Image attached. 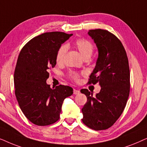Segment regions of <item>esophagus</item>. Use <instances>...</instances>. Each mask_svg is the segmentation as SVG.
I'll list each match as a JSON object with an SVG mask.
<instances>
[{"mask_svg":"<svg viewBox=\"0 0 147 147\" xmlns=\"http://www.w3.org/2000/svg\"><path fill=\"white\" fill-rule=\"evenodd\" d=\"M79 93H80L79 90H77V89H74L73 90V94H74V95H79Z\"/></svg>","mask_w":147,"mask_h":147,"instance_id":"esophagus-1","label":"esophagus"}]
</instances>
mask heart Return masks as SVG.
<instances>
[{"label":"heart","instance_id":"1","mask_svg":"<svg viewBox=\"0 0 147 147\" xmlns=\"http://www.w3.org/2000/svg\"><path fill=\"white\" fill-rule=\"evenodd\" d=\"M75 46L78 49V50L79 51L83 58L88 57V56L91 57L92 54H93V46L89 41L85 40V39H79V40H77L75 42ZM66 50H67L66 46L64 45V46L60 47L59 50H58L57 54H56V62L58 63H61L63 61L64 56H65L66 52ZM79 75L76 72L71 73V78L72 79L77 81L79 79Z\"/></svg>","mask_w":147,"mask_h":147}]
</instances>
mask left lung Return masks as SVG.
<instances>
[{"label": "left lung", "mask_w": 147, "mask_h": 147, "mask_svg": "<svg viewBox=\"0 0 147 147\" xmlns=\"http://www.w3.org/2000/svg\"><path fill=\"white\" fill-rule=\"evenodd\" d=\"M88 35L98 50L89 83H98L101 90L95 97L87 89L81 90L87 98L82 109V121L95 130H105L116 122L126 107L130 93L128 60L122 43L108 31L92 29Z\"/></svg>", "instance_id": "left-lung-1"}]
</instances>
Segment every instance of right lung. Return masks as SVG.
Returning a JSON list of instances; mask_svg holds the SVG:
<instances>
[{"instance_id": "1", "label": "right lung", "mask_w": 147, "mask_h": 147, "mask_svg": "<svg viewBox=\"0 0 147 147\" xmlns=\"http://www.w3.org/2000/svg\"><path fill=\"white\" fill-rule=\"evenodd\" d=\"M72 34L52 31L27 42L19 54L14 72L15 96L25 117L38 126H48L59 120L64 99L73 89L60 85L55 89L46 83L49 70L56 64L61 45Z\"/></svg>"}]
</instances>
